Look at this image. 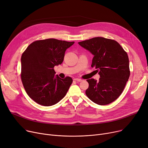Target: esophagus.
Instances as JSON below:
<instances>
[{
	"label": "esophagus",
	"mask_w": 148,
	"mask_h": 148,
	"mask_svg": "<svg viewBox=\"0 0 148 148\" xmlns=\"http://www.w3.org/2000/svg\"><path fill=\"white\" fill-rule=\"evenodd\" d=\"M74 80H75V81H76V82H79L82 81V79H78V78H75V79H74Z\"/></svg>",
	"instance_id": "34e87169"
}]
</instances>
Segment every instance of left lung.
Masks as SVG:
<instances>
[{
    "instance_id": "8db88e82",
    "label": "left lung",
    "mask_w": 148,
    "mask_h": 148,
    "mask_svg": "<svg viewBox=\"0 0 148 148\" xmlns=\"http://www.w3.org/2000/svg\"><path fill=\"white\" fill-rule=\"evenodd\" d=\"M79 44L94 55L91 66L97 69L99 81L87 80L86 95L98 105H107L122 94L130 75L127 53L114 40L95 37Z\"/></svg>"
}]
</instances>
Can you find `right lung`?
<instances>
[{"mask_svg": "<svg viewBox=\"0 0 148 148\" xmlns=\"http://www.w3.org/2000/svg\"><path fill=\"white\" fill-rule=\"evenodd\" d=\"M74 42L56 39L36 41L22 54L21 78L29 97L44 106L56 104L73 83L70 77L62 79L53 68L63 62L65 53Z\"/></svg>", "mask_w": 148, "mask_h": 148, "instance_id": "obj_1", "label": "right lung"}]
</instances>
